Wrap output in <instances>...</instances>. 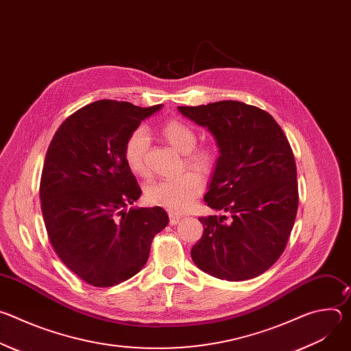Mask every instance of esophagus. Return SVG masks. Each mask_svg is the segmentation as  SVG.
<instances>
[{"mask_svg":"<svg viewBox=\"0 0 351 351\" xmlns=\"http://www.w3.org/2000/svg\"><path fill=\"white\" fill-rule=\"evenodd\" d=\"M180 218H182V217H179V215L169 214V223H171V225H176V223H179Z\"/></svg>","mask_w":351,"mask_h":351,"instance_id":"obj_1","label":"esophagus"}]
</instances>
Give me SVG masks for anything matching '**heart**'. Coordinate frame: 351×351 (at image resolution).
<instances>
[{
    "mask_svg": "<svg viewBox=\"0 0 351 351\" xmlns=\"http://www.w3.org/2000/svg\"><path fill=\"white\" fill-rule=\"evenodd\" d=\"M161 133L175 149L183 154V164L187 169L197 171L202 176H210L214 172L218 160L215 149L211 145H195L198 137L191 125L173 118L162 125ZM147 147L148 133L144 128L132 130L123 144V157L128 167L141 176L147 175ZM196 174L184 172L171 179L149 183L145 187L147 202L171 213H183L203 191V180Z\"/></svg>",
    "mask_w": 351,
    "mask_h": 351,
    "instance_id": "heart-1",
    "label": "heart"
}]
</instances>
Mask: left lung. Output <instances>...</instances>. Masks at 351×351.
<instances>
[{
    "instance_id": "8db88e82",
    "label": "left lung",
    "mask_w": 351,
    "mask_h": 351,
    "mask_svg": "<svg viewBox=\"0 0 351 351\" xmlns=\"http://www.w3.org/2000/svg\"><path fill=\"white\" fill-rule=\"evenodd\" d=\"M208 128L219 158L204 202L230 215L199 217L204 232L191 248L194 264L223 280H247L285 252L298 207L297 171L282 128L264 110L240 101L178 107Z\"/></svg>"
}]
</instances>
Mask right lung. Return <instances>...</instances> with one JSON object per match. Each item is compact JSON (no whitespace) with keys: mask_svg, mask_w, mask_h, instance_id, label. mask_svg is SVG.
I'll use <instances>...</instances> for the list:
<instances>
[{"mask_svg":"<svg viewBox=\"0 0 351 351\" xmlns=\"http://www.w3.org/2000/svg\"><path fill=\"white\" fill-rule=\"evenodd\" d=\"M160 108L101 99L68 117L48 145L40 180L45 229L61 261L91 286L136 275L168 225L161 207L125 210L141 195L125 140Z\"/></svg>","mask_w":351,"mask_h":351,"instance_id":"obj_1","label":"right lung"}]
</instances>
